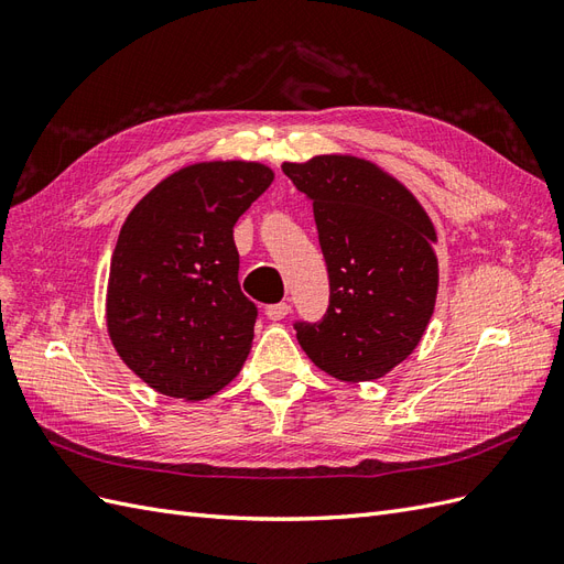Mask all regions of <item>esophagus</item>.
Masks as SVG:
<instances>
[{
	"instance_id": "34e87169",
	"label": "esophagus",
	"mask_w": 564,
	"mask_h": 564,
	"mask_svg": "<svg viewBox=\"0 0 564 564\" xmlns=\"http://www.w3.org/2000/svg\"><path fill=\"white\" fill-rule=\"evenodd\" d=\"M289 311H292V305H289V303H272V305H268V308H265V315L270 317V319H284L286 315H289Z\"/></svg>"
}]
</instances>
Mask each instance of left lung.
I'll return each instance as SVG.
<instances>
[{
  "mask_svg": "<svg viewBox=\"0 0 564 564\" xmlns=\"http://www.w3.org/2000/svg\"><path fill=\"white\" fill-rule=\"evenodd\" d=\"M282 172L313 202L329 272V308L296 322L305 355L329 377L373 381L414 352L437 299V232L406 187L352 155L284 162Z\"/></svg>",
  "mask_w": 564,
  "mask_h": 564,
  "instance_id": "1",
  "label": "left lung"
}]
</instances>
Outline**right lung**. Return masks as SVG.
<instances>
[{"label":"right lung","instance_id":"right-lung-1","mask_svg":"<svg viewBox=\"0 0 564 564\" xmlns=\"http://www.w3.org/2000/svg\"><path fill=\"white\" fill-rule=\"evenodd\" d=\"M275 178L259 162H197L135 204L110 261L106 319L122 362L162 395L204 400L240 373L256 305L232 228Z\"/></svg>","mask_w":564,"mask_h":564}]
</instances>
